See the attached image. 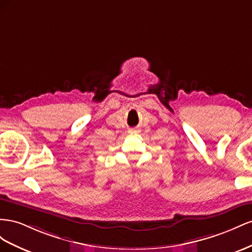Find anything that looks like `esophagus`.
Returning <instances> with one entry per match:
<instances>
[{
  "instance_id": "obj_1",
  "label": "esophagus",
  "mask_w": 252,
  "mask_h": 252,
  "mask_svg": "<svg viewBox=\"0 0 252 252\" xmlns=\"http://www.w3.org/2000/svg\"><path fill=\"white\" fill-rule=\"evenodd\" d=\"M137 131H135V130H132V131H130V133H136Z\"/></svg>"
}]
</instances>
